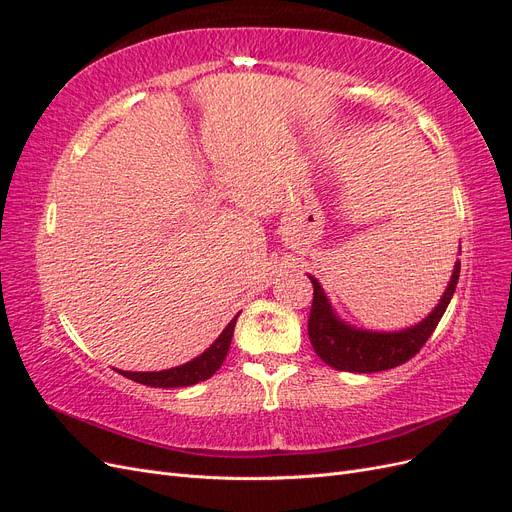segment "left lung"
Returning a JSON list of instances; mask_svg holds the SVG:
<instances>
[{"mask_svg": "<svg viewBox=\"0 0 512 512\" xmlns=\"http://www.w3.org/2000/svg\"><path fill=\"white\" fill-rule=\"evenodd\" d=\"M459 269L461 262L457 260L451 280H448L446 290L442 292L438 305L431 309L429 316L399 331H371L354 327V324L342 320L337 316L320 282L314 275H307L314 284V303L307 322L309 342H312L316 354L324 363L339 371L371 374V371L393 369L406 363L423 348L431 333L436 331L440 318L444 316L455 294Z\"/></svg>", "mask_w": 512, "mask_h": 512, "instance_id": "obj_1", "label": "left lung"}]
</instances>
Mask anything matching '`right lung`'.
I'll list each match as a JSON object with an SVG mask.
<instances>
[{"label": "right lung", "instance_id": "add662e5", "mask_svg": "<svg viewBox=\"0 0 512 512\" xmlns=\"http://www.w3.org/2000/svg\"><path fill=\"white\" fill-rule=\"evenodd\" d=\"M241 314V312H239ZM239 314L232 318L226 329L218 335V339L203 352L198 354L196 359L170 367V369H162V371H121L117 369L121 376H126L134 382H141L147 386H156V389H177V386H192L203 382L207 378H211L215 371H218L226 359L230 342H232V331H235V324Z\"/></svg>", "mask_w": 512, "mask_h": 512}]
</instances>
